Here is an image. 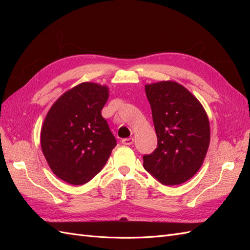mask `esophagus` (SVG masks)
Instances as JSON below:
<instances>
[{
	"label": "esophagus",
	"mask_w": 250,
	"mask_h": 250,
	"mask_svg": "<svg viewBox=\"0 0 250 250\" xmlns=\"http://www.w3.org/2000/svg\"><path fill=\"white\" fill-rule=\"evenodd\" d=\"M133 142H134L133 138H128V139H123L122 140V144H124V145H128V146L132 145Z\"/></svg>",
	"instance_id": "esophagus-1"
}]
</instances>
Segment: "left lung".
I'll list each match as a JSON object with an SVG mask.
<instances>
[{
	"label": "left lung",
	"instance_id": "left-lung-1",
	"mask_svg": "<svg viewBox=\"0 0 250 250\" xmlns=\"http://www.w3.org/2000/svg\"><path fill=\"white\" fill-rule=\"evenodd\" d=\"M152 110L157 148L144 155V168L163 185L186 183L198 172L208 153L210 129L202 104L176 81L145 85Z\"/></svg>",
	"mask_w": 250,
	"mask_h": 250
}]
</instances>
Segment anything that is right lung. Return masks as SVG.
I'll list each match as a JSON object with an SVG mask.
<instances>
[{"mask_svg":"<svg viewBox=\"0 0 250 250\" xmlns=\"http://www.w3.org/2000/svg\"><path fill=\"white\" fill-rule=\"evenodd\" d=\"M108 96L107 85L82 82L60 96L44 118L42 153L53 173L67 184L88 183L117 145L101 115Z\"/></svg>","mask_w":250,"mask_h":250,"instance_id":"1","label":"right lung"}]
</instances>
